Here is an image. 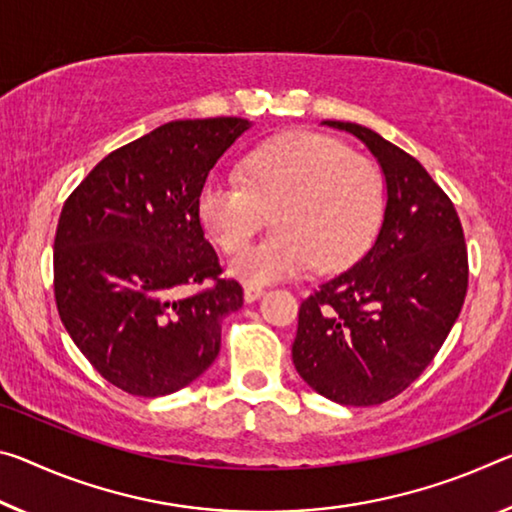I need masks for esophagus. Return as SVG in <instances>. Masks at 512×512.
<instances>
[{"mask_svg":"<svg viewBox=\"0 0 512 512\" xmlns=\"http://www.w3.org/2000/svg\"><path fill=\"white\" fill-rule=\"evenodd\" d=\"M262 294H264V289H262V287H253V285H248L246 289H243V298H246V303H255L257 298H262Z\"/></svg>","mask_w":512,"mask_h":512,"instance_id":"34e87169","label":"esophagus"}]
</instances>
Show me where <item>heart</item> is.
I'll list each match as a JSON object with an SVG mask.
<instances>
[{
  "label": "heart",
  "instance_id": "obj_1",
  "mask_svg": "<svg viewBox=\"0 0 512 512\" xmlns=\"http://www.w3.org/2000/svg\"><path fill=\"white\" fill-rule=\"evenodd\" d=\"M385 212L380 168L335 139L294 132L250 150L237 180L209 177L198 216L225 253H239L269 223L275 234L232 259L230 273L250 285L296 278L314 264L351 266L376 237Z\"/></svg>",
  "mask_w": 512,
  "mask_h": 512
}]
</instances>
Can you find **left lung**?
Returning <instances> with one entry per match:
<instances>
[{"instance_id":"8db88e82","label":"left lung","mask_w":512,"mask_h":512,"mask_svg":"<svg viewBox=\"0 0 512 512\" xmlns=\"http://www.w3.org/2000/svg\"><path fill=\"white\" fill-rule=\"evenodd\" d=\"M353 134L385 177L383 223L367 255L300 303L291 358L300 378L342 405L399 396L440 351L467 294V246L449 196L408 152L369 127Z\"/></svg>"}]
</instances>
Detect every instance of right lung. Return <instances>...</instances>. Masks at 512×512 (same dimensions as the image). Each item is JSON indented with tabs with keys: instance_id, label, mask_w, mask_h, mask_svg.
I'll list each match as a JSON object with an SVG mask.
<instances>
[{
	"instance_id": "obj_1",
	"label": "right lung",
	"mask_w": 512,
	"mask_h": 512,
	"mask_svg": "<svg viewBox=\"0 0 512 512\" xmlns=\"http://www.w3.org/2000/svg\"><path fill=\"white\" fill-rule=\"evenodd\" d=\"M243 118L175 120L107 154L63 205L54 296L72 342L102 378L166 396L221 351V321L243 305L205 239L198 196L209 170L250 129ZM215 287L184 297L183 289Z\"/></svg>"
}]
</instances>
